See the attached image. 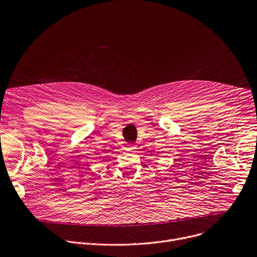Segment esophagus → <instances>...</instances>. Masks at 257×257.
I'll list each match as a JSON object with an SVG mask.
<instances>
[{
	"label": "esophagus",
	"instance_id": "34e87169",
	"mask_svg": "<svg viewBox=\"0 0 257 257\" xmlns=\"http://www.w3.org/2000/svg\"><path fill=\"white\" fill-rule=\"evenodd\" d=\"M128 149L129 150H134L135 149V145L134 144H129L128 145Z\"/></svg>",
	"mask_w": 257,
	"mask_h": 257
}]
</instances>
